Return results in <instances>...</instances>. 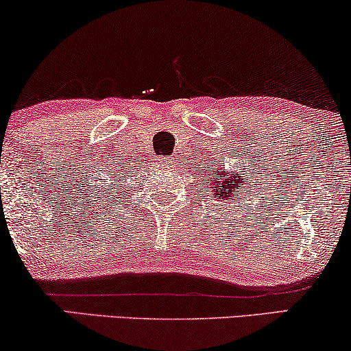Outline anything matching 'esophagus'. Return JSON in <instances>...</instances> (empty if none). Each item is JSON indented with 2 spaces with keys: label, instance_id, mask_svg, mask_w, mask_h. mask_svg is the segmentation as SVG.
<instances>
[{
  "label": "esophagus",
  "instance_id": "esophagus-1",
  "mask_svg": "<svg viewBox=\"0 0 351 351\" xmlns=\"http://www.w3.org/2000/svg\"><path fill=\"white\" fill-rule=\"evenodd\" d=\"M161 161L162 162H167V158H161Z\"/></svg>",
  "mask_w": 351,
  "mask_h": 351
}]
</instances>
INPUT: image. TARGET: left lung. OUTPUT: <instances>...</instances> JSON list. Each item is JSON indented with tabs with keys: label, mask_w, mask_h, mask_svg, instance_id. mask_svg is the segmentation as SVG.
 Masks as SVG:
<instances>
[{
	"label": "left lung",
	"mask_w": 351,
	"mask_h": 351,
	"mask_svg": "<svg viewBox=\"0 0 351 351\" xmlns=\"http://www.w3.org/2000/svg\"><path fill=\"white\" fill-rule=\"evenodd\" d=\"M213 185L211 186L213 190H215L216 195H219L221 198H226L227 202H230L232 198L235 199H240V197L245 193V182H247L248 177H245L243 179V174H230L229 172V177L226 176V171L224 169H215L213 167ZM224 202V199H222Z\"/></svg>",
	"instance_id": "obj_1"
}]
</instances>
